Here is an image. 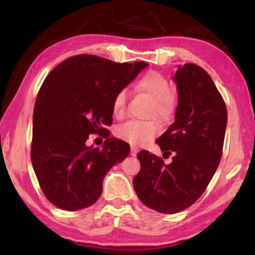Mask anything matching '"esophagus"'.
<instances>
[{
	"instance_id": "esophagus-1",
	"label": "esophagus",
	"mask_w": 255,
	"mask_h": 255,
	"mask_svg": "<svg viewBox=\"0 0 255 255\" xmlns=\"http://www.w3.org/2000/svg\"><path fill=\"white\" fill-rule=\"evenodd\" d=\"M137 153H138V148L131 146V149H130V155H131V156H136Z\"/></svg>"
}]
</instances>
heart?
<instances>
[{"label":"heart","instance_id":"b5f03b06","mask_svg":"<svg viewBox=\"0 0 255 255\" xmlns=\"http://www.w3.org/2000/svg\"><path fill=\"white\" fill-rule=\"evenodd\" d=\"M140 91L153 99V107L150 110V117H157L163 122H169L173 118L175 112V101L171 94L170 82L158 72H148L137 83ZM127 90L120 89L115 94L112 100V110L116 117L122 118L126 114ZM161 124L156 119L131 120L120 125L116 130L118 138L133 146H141L148 143L155 136L161 132Z\"/></svg>","mask_w":255,"mask_h":255}]
</instances>
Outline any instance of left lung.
I'll return each instance as SVG.
<instances>
[{"label":"left lung","instance_id":"left-lung-1","mask_svg":"<svg viewBox=\"0 0 255 255\" xmlns=\"http://www.w3.org/2000/svg\"><path fill=\"white\" fill-rule=\"evenodd\" d=\"M174 82L175 122L156 139L164 154L174 155L172 163L140 150V171L133 179L140 201L163 214L184 210L205 192L221 162L227 125L225 102L204 68L184 64Z\"/></svg>","mask_w":255,"mask_h":255}]
</instances>
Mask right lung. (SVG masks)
<instances>
[{
	"label": "right lung",
	"mask_w": 255,
	"mask_h": 255,
	"mask_svg": "<svg viewBox=\"0 0 255 255\" xmlns=\"http://www.w3.org/2000/svg\"><path fill=\"white\" fill-rule=\"evenodd\" d=\"M146 66L83 54L47 75L34 103L31 162L54 206L74 211L93 205L107 172L128 156L130 146L110 137L105 127L112 124L115 94ZM91 133L106 138L102 150L86 145Z\"/></svg>",
	"instance_id": "add662e5"
}]
</instances>
